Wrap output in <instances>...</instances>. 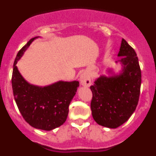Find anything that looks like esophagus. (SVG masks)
<instances>
[{"mask_svg": "<svg viewBox=\"0 0 156 156\" xmlns=\"http://www.w3.org/2000/svg\"><path fill=\"white\" fill-rule=\"evenodd\" d=\"M80 81L81 85L84 87H90L91 84L90 76L87 73H83L81 74L80 76Z\"/></svg>", "mask_w": 156, "mask_h": 156, "instance_id": "1", "label": "esophagus"}]
</instances>
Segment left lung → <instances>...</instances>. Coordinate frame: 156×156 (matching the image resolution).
Returning a JSON list of instances; mask_svg holds the SVG:
<instances>
[{"mask_svg": "<svg viewBox=\"0 0 156 156\" xmlns=\"http://www.w3.org/2000/svg\"><path fill=\"white\" fill-rule=\"evenodd\" d=\"M122 73L112 76H101L90 86L92 116L101 126L117 128L123 124L136 109L140 96L141 71L134 49L122 40L118 56Z\"/></svg>", "mask_w": 156, "mask_h": 156, "instance_id": "left-lung-1", "label": "left lung"}]
</instances>
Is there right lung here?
Segmentation results:
<instances>
[{"instance_id":"obj_1","label":"right lung","mask_w":156,"mask_h":156,"mask_svg":"<svg viewBox=\"0 0 156 156\" xmlns=\"http://www.w3.org/2000/svg\"><path fill=\"white\" fill-rule=\"evenodd\" d=\"M32 38L18 52L13 65L12 85L14 98L23 119L30 126L51 130L66 122L69 105L76 94L78 81H58L47 87L32 85L25 80L17 69V62L34 40Z\"/></svg>"}]
</instances>
